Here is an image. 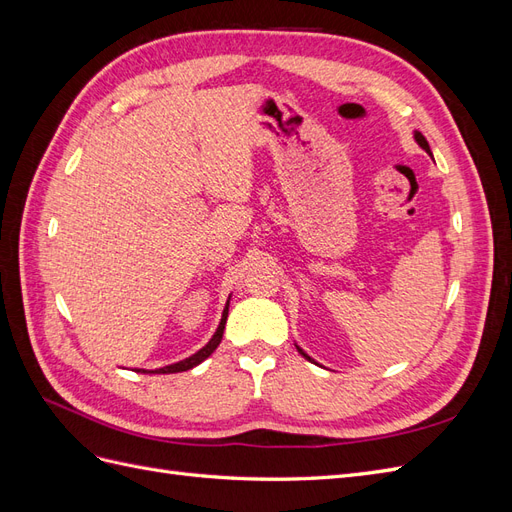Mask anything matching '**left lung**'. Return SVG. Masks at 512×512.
<instances>
[{"mask_svg": "<svg viewBox=\"0 0 512 512\" xmlns=\"http://www.w3.org/2000/svg\"><path fill=\"white\" fill-rule=\"evenodd\" d=\"M414 141H416L418 145H421V147H423V149H425V151L429 153V156H431V149H429V143H427V138H425V136H423L421 132H414ZM294 346H297V344H294ZM297 350H299V354H301V356H305V359H307L309 363H316V361L312 359V356H309L307 352H303V348H299V346H297ZM316 365H318V363H316Z\"/></svg>", "mask_w": 512, "mask_h": 512, "instance_id": "1", "label": "left lung"}]
</instances>
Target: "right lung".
Masks as SVG:
<instances>
[{
    "mask_svg": "<svg viewBox=\"0 0 512 512\" xmlns=\"http://www.w3.org/2000/svg\"><path fill=\"white\" fill-rule=\"evenodd\" d=\"M228 305H230V297H228V301H226V305H224V312H222L218 329H215L213 337L209 339V342H207L203 348H200L198 352H194L192 356H188V359L179 361V363L166 365V367H160V369H153L151 374H179V371H188V369H192V367L203 363V361L207 359V356H211L213 350L218 348L220 342H222V335H224V329H226V318H228ZM136 371H141V369H136ZM143 374H145V369H143Z\"/></svg>",
    "mask_w": 512,
    "mask_h": 512,
    "instance_id": "1",
    "label": "right lung"
}]
</instances>
